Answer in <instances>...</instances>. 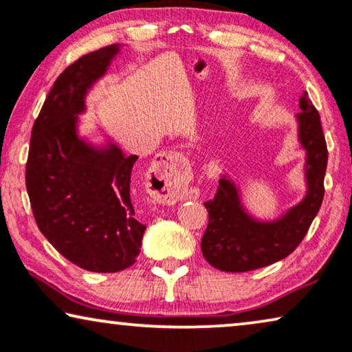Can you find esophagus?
Here are the masks:
<instances>
[{
    "mask_svg": "<svg viewBox=\"0 0 352 352\" xmlns=\"http://www.w3.org/2000/svg\"><path fill=\"white\" fill-rule=\"evenodd\" d=\"M147 176L153 181V184H148V192L158 199L175 204L184 195V186L190 177V165L179 153H162L153 162Z\"/></svg>",
    "mask_w": 352,
    "mask_h": 352,
    "instance_id": "1",
    "label": "esophagus"
}]
</instances>
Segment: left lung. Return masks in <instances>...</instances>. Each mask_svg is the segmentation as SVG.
I'll return each instance as SVG.
<instances>
[{"mask_svg": "<svg viewBox=\"0 0 352 352\" xmlns=\"http://www.w3.org/2000/svg\"><path fill=\"white\" fill-rule=\"evenodd\" d=\"M298 138L306 151L307 192L300 204L276 221H256L243 210L239 190L221 177L213 200L205 201L208 226L201 237V253L211 266L224 272H247L287 258L309 230L324 200L327 142L320 115L307 93L300 98Z\"/></svg>", "mask_w": 352, "mask_h": 352, "instance_id": "left-lung-1", "label": "left lung"}]
</instances>
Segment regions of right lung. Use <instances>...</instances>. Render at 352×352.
<instances>
[{
  "mask_svg": "<svg viewBox=\"0 0 352 352\" xmlns=\"http://www.w3.org/2000/svg\"><path fill=\"white\" fill-rule=\"evenodd\" d=\"M118 51V45L100 47L57 76L33 123L25 166L38 229L62 256L91 272L133 266L146 230L131 204L138 155L124 157L115 144L96 148L76 134L86 93Z\"/></svg>",
  "mask_w": 352,
  "mask_h": 352,
  "instance_id": "1",
  "label": "right lung"
}]
</instances>
